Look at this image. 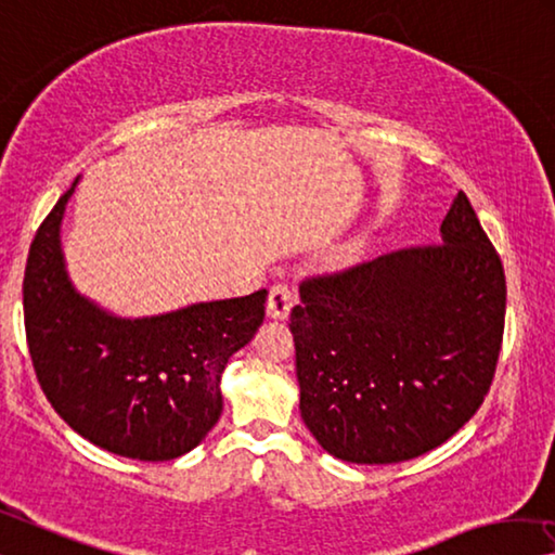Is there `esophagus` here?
I'll list each match as a JSON object with an SVG mask.
<instances>
[{"label":"esophagus","instance_id":"obj_1","mask_svg":"<svg viewBox=\"0 0 555 555\" xmlns=\"http://www.w3.org/2000/svg\"><path fill=\"white\" fill-rule=\"evenodd\" d=\"M292 306H294V292H292V288L284 286V284L271 286L269 301H267V315H269V319H279V321L288 319V313H292Z\"/></svg>","mask_w":555,"mask_h":555}]
</instances>
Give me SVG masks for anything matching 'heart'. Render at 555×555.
<instances>
[{
    "instance_id": "heart-1",
    "label": "heart",
    "mask_w": 555,
    "mask_h": 555,
    "mask_svg": "<svg viewBox=\"0 0 555 555\" xmlns=\"http://www.w3.org/2000/svg\"><path fill=\"white\" fill-rule=\"evenodd\" d=\"M365 249H367V242L363 240V236H358V240H350L346 244H340L338 249L333 251L331 261L338 263V267H348V263H353V261L363 257Z\"/></svg>"
}]
</instances>
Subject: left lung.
<instances>
[{"label":"left lung","mask_w":555,"mask_h":555,"mask_svg":"<svg viewBox=\"0 0 555 555\" xmlns=\"http://www.w3.org/2000/svg\"><path fill=\"white\" fill-rule=\"evenodd\" d=\"M439 232V246L301 284L288 323L298 410L336 460H415L460 433L489 392L504 336V267L464 192Z\"/></svg>","instance_id":"obj_1"}]
</instances>
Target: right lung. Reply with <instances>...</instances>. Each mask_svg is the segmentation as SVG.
Here are the masks:
<instances>
[{"label":"right lung","instance_id":"1","mask_svg":"<svg viewBox=\"0 0 555 555\" xmlns=\"http://www.w3.org/2000/svg\"><path fill=\"white\" fill-rule=\"evenodd\" d=\"M34 236L24 325L39 385L61 420L105 452L178 460L222 415V373L263 323L267 288L143 319L105 311L68 279L61 222L76 184Z\"/></svg>","mask_w":555,"mask_h":555}]
</instances>
